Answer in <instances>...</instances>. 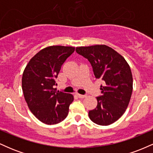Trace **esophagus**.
I'll list each match as a JSON object with an SVG mask.
<instances>
[{
    "label": "esophagus",
    "instance_id": "obj_1",
    "mask_svg": "<svg viewBox=\"0 0 153 153\" xmlns=\"http://www.w3.org/2000/svg\"><path fill=\"white\" fill-rule=\"evenodd\" d=\"M77 95H78V97L80 98V99H84V98L86 97V95H82V94H78Z\"/></svg>",
    "mask_w": 153,
    "mask_h": 153
}]
</instances>
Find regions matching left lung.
<instances>
[{
    "mask_svg": "<svg viewBox=\"0 0 153 153\" xmlns=\"http://www.w3.org/2000/svg\"><path fill=\"white\" fill-rule=\"evenodd\" d=\"M77 53L88 59L95 77L102 79L101 96L96 98L97 106L89 111V118L99 125L113 124L127 109L133 89L131 71L125 59L105 45L76 47Z\"/></svg>",
    "mask_w": 153,
    "mask_h": 153,
    "instance_id": "left-lung-1",
    "label": "left lung"
}]
</instances>
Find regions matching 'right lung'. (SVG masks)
<instances>
[{
  "instance_id": "right-lung-1",
  "label": "right lung",
  "mask_w": 153,
  "mask_h": 153,
  "mask_svg": "<svg viewBox=\"0 0 153 153\" xmlns=\"http://www.w3.org/2000/svg\"><path fill=\"white\" fill-rule=\"evenodd\" d=\"M75 47L50 46L29 60L22 75L24 99L31 113L40 122L56 124L66 118L73 101L72 94L57 91L55 78Z\"/></svg>"
}]
</instances>
